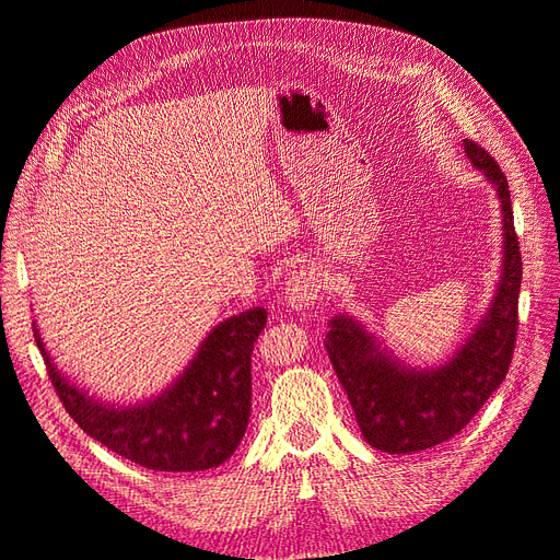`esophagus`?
I'll use <instances>...</instances> for the list:
<instances>
[{"label":"esophagus","instance_id":"obj_1","mask_svg":"<svg viewBox=\"0 0 560 560\" xmlns=\"http://www.w3.org/2000/svg\"><path fill=\"white\" fill-rule=\"evenodd\" d=\"M322 290V280L313 270H296L284 282V303L292 311H306L315 306Z\"/></svg>","mask_w":560,"mask_h":560}]
</instances>
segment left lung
I'll return each instance as SVG.
<instances>
[{
	"instance_id": "1",
	"label": "left lung",
	"mask_w": 560,
	"mask_h": 560,
	"mask_svg": "<svg viewBox=\"0 0 560 560\" xmlns=\"http://www.w3.org/2000/svg\"><path fill=\"white\" fill-rule=\"evenodd\" d=\"M465 156L493 184L502 212V266L495 294L465 343L439 366H411L358 317L334 315L325 348L369 446L416 453L448 442L479 413L512 364L518 327L521 252L510 186L500 165L469 140Z\"/></svg>"
}]
</instances>
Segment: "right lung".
Listing matches in <instances>:
<instances>
[{"instance_id":"right-lung-1","label":"right lung","mask_w":560,"mask_h":560,"mask_svg":"<svg viewBox=\"0 0 560 560\" xmlns=\"http://www.w3.org/2000/svg\"><path fill=\"white\" fill-rule=\"evenodd\" d=\"M266 308L233 315L208 331L182 374L135 404L103 401L58 369L35 322L50 383L77 425L126 460L154 471H202L226 463L252 409V348Z\"/></svg>"}]
</instances>
